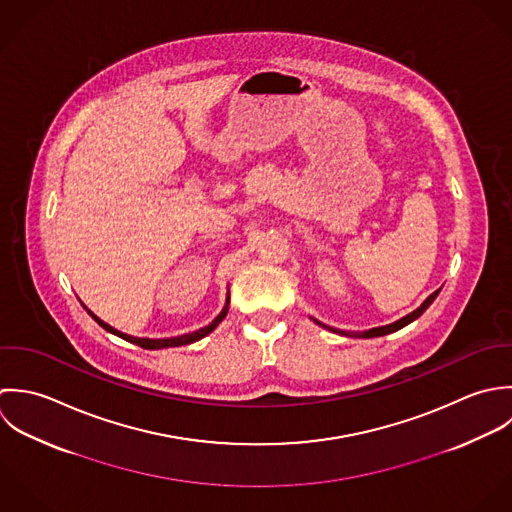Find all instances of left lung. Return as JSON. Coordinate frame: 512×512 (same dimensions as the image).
<instances>
[{"instance_id":"obj_1","label":"left lung","mask_w":512,"mask_h":512,"mask_svg":"<svg viewBox=\"0 0 512 512\" xmlns=\"http://www.w3.org/2000/svg\"><path fill=\"white\" fill-rule=\"evenodd\" d=\"M439 295V291H435V293H431L423 303H421V307L415 308L413 312H409L406 314L404 318H400V320H396V322H392V324H386V326H378V328H372V330H366V332H356L354 336H360V338H374V336H384V334H390V332H396V330H400V328H404L406 324L409 322H413L415 318H419L427 307L435 301V297ZM316 324H320V326H324V328H328V330H332V332H338V334H348V332H342V330H336V328H332V326H326V324H322V322H318V320H314Z\"/></svg>"}]
</instances>
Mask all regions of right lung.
Listing matches in <instances>:
<instances>
[{
  "label": "right lung",
  "instance_id": "add662e5",
  "mask_svg": "<svg viewBox=\"0 0 512 512\" xmlns=\"http://www.w3.org/2000/svg\"><path fill=\"white\" fill-rule=\"evenodd\" d=\"M87 308V307H85ZM227 310H229V295H227V299H225V307L223 310L207 324L204 328H200V330H196V332H190V334H182V336H174V338H136V336H130V334H124V332H120V330H116V328H112L110 324H106L103 322L97 314H93L89 308H87V312L103 326L106 332H112V334H116V336H120V338H124L126 342H132V344H138L140 348H146V350H160V348H170V346H184V344H192V342H196V340H200V338H204L207 336L223 318H225V314H227Z\"/></svg>",
  "mask_w": 512,
  "mask_h": 512
}]
</instances>
